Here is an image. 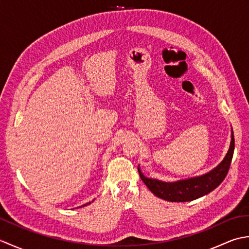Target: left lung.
Masks as SVG:
<instances>
[{"mask_svg":"<svg viewBox=\"0 0 249 249\" xmlns=\"http://www.w3.org/2000/svg\"><path fill=\"white\" fill-rule=\"evenodd\" d=\"M234 152V136L231 129V141L229 150L224 160L212 170L202 176L193 177L174 182H163L157 178H146L138 166V172L143 183L156 197L170 202H187L210 194L224 181L230 168Z\"/></svg>","mask_w":249,"mask_h":249,"instance_id":"1","label":"left lung"}]
</instances>
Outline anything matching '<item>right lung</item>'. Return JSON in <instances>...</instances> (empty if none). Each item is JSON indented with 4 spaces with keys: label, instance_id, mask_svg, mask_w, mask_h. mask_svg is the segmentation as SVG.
Returning <instances> with one entry per match:
<instances>
[{
    "label": "right lung",
    "instance_id": "1",
    "mask_svg": "<svg viewBox=\"0 0 249 249\" xmlns=\"http://www.w3.org/2000/svg\"><path fill=\"white\" fill-rule=\"evenodd\" d=\"M94 201V200H93ZM89 203H91V202H88V203H86V204H83V205H81V206H78V208H82V206H86V205H89Z\"/></svg>",
    "mask_w": 249,
    "mask_h": 249
}]
</instances>
